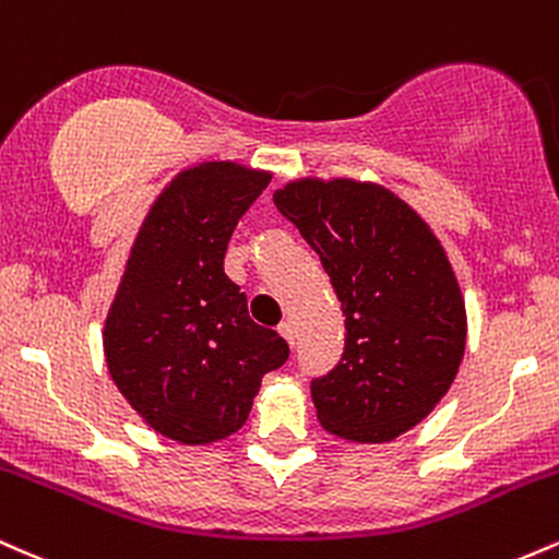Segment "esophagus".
<instances>
[{
    "mask_svg": "<svg viewBox=\"0 0 559 559\" xmlns=\"http://www.w3.org/2000/svg\"><path fill=\"white\" fill-rule=\"evenodd\" d=\"M278 333L286 338L288 346H294V338H297V331H294L292 323H281V325H278Z\"/></svg>",
    "mask_w": 559,
    "mask_h": 559,
    "instance_id": "esophagus-1",
    "label": "esophagus"
}]
</instances>
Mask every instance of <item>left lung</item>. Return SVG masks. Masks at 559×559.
Wrapping results in <instances>:
<instances>
[{
	"instance_id": "8db88e82",
	"label": "left lung",
	"mask_w": 559,
	"mask_h": 559,
	"mask_svg": "<svg viewBox=\"0 0 559 559\" xmlns=\"http://www.w3.org/2000/svg\"><path fill=\"white\" fill-rule=\"evenodd\" d=\"M273 202L320 254L346 316L342 360L310 386L320 426L357 444L394 441L441 402L465 355V297L447 249L376 181L301 176Z\"/></svg>"
}]
</instances>
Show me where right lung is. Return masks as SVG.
Returning <instances> with one entry per match:
<instances>
[{
  "label": "right lung",
  "mask_w": 559,
  "mask_h": 559,
  "mask_svg": "<svg viewBox=\"0 0 559 559\" xmlns=\"http://www.w3.org/2000/svg\"><path fill=\"white\" fill-rule=\"evenodd\" d=\"M273 173L204 159L170 178L133 236L102 346L115 386L152 431L213 444L247 423L288 346L249 318L223 271L239 217Z\"/></svg>",
  "instance_id": "1"
}]
</instances>
